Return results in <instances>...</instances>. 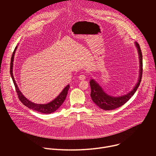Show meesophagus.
<instances>
[{"mask_svg": "<svg viewBox=\"0 0 156 156\" xmlns=\"http://www.w3.org/2000/svg\"><path fill=\"white\" fill-rule=\"evenodd\" d=\"M78 78H79V80H84L86 79V76H85L84 75H82V74H81V75H79Z\"/></svg>", "mask_w": 156, "mask_h": 156, "instance_id": "obj_1", "label": "esophagus"}]
</instances>
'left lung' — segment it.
Listing matches in <instances>:
<instances>
[{"label":"left lung","instance_id":"1","mask_svg":"<svg viewBox=\"0 0 156 156\" xmlns=\"http://www.w3.org/2000/svg\"><path fill=\"white\" fill-rule=\"evenodd\" d=\"M135 45L137 49L140 62V70L139 77L138 81L133 90L128 93L126 94L121 96H113L106 93L103 88L94 79H91L90 81L91 86V98L93 101L101 108L105 110H114L119 108L125 104L136 91L138 88L142 78L143 73V56L139 44L135 42Z\"/></svg>","mask_w":156,"mask_h":156}]
</instances>
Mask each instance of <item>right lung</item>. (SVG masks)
Segmentation results:
<instances>
[{
  "mask_svg": "<svg viewBox=\"0 0 156 156\" xmlns=\"http://www.w3.org/2000/svg\"><path fill=\"white\" fill-rule=\"evenodd\" d=\"M17 47L15 48V50L13 52V54L12 55L11 58V62H10V75L12 78L13 82L14 83L15 87L16 88V91L17 93V94L18 96L19 99L23 104L25 106L28 107L30 109H32L33 110H36L37 112H39L43 114H51L53 113L62 105L64 101L66 99V95H67L68 91L69 90L70 85L68 84L66 86L63 90L62 91V92L58 94V96H57L54 100L49 102V103L44 104H39L34 103L30 101H29L27 98L25 97V96L22 94V93L19 90V87L15 80L13 74V61H14V56L16 52V50L17 49Z\"/></svg>",
  "mask_w": 156,
  "mask_h": 156,
  "instance_id": "obj_1",
  "label": "right lung"
}]
</instances>
